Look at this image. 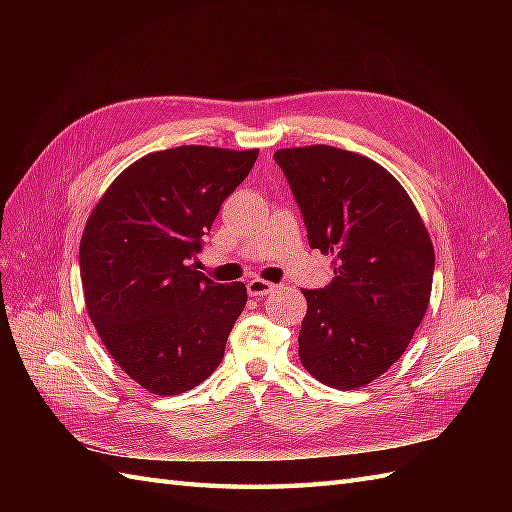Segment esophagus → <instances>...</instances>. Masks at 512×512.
Segmentation results:
<instances>
[{"label": "esophagus", "mask_w": 512, "mask_h": 512, "mask_svg": "<svg viewBox=\"0 0 512 512\" xmlns=\"http://www.w3.org/2000/svg\"><path fill=\"white\" fill-rule=\"evenodd\" d=\"M277 286L267 282V280H260V277H254V280L247 282V292H250V297H262V294H269L273 292Z\"/></svg>", "instance_id": "1"}]
</instances>
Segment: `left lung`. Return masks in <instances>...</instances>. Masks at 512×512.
<instances>
[{
    "label": "left lung",
    "instance_id": "obj_1",
    "mask_svg": "<svg viewBox=\"0 0 512 512\" xmlns=\"http://www.w3.org/2000/svg\"><path fill=\"white\" fill-rule=\"evenodd\" d=\"M312 250L333 256V280L301 290L307 314L299 356L322 384L354 391L382 376L421 324L433 282V245L401 183L354 151L280 149Z\"/></svg>",
    "mask_w": 512,
    "mask_h": 512
}]
</instances>
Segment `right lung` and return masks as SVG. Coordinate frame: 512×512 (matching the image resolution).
Wrapping results in <instances>:
<instances>
[{"instance_id":"add662e5","label":"right lung","mask_w":512,"mask_h":512,"mask_svg":"<svg viewBox=\"0 0 512 512\" xmlns=\"http://www.w3.org/2000/svg\"><path fill=\"white\" fill-rule=\"evenodd\" d=\"M258 149L183 145L149 153L111 183L89 215L81 280L91 322L126 374L179 395L220 365L245 284H218L192 260Z\"/></svg>"}]
</instances>
